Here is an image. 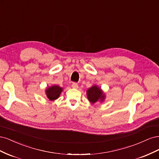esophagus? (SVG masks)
Returning <instances> with one entry per match:
<instances>
[{"label": "esophagus", "mask_w": 159, "mask_h": 159, "mask_svg": "<svg viewBox=\"0 0 159 159\" xmlns=\"http://www.w3.org/2000/svg\"><path fill=\"white\" fill-rule=\"evenodd\" d=\"M71 86H72V88H78V84L75 83V82H74L73 84H72Z\"/></svg>", "instance_id": "obj_1"}]
</instances>
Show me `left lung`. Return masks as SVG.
Listing matches in <instances>:
<instances>
[{"label": "left lung", "mask_w": 159, "mask_h": 159, "mask_svg": "<svg viewBox=\"0 0 159 159\" xmlns=\"http://www.w3.org/2000/svg\"><path fill=\"white\" fill-rule=\"evenodd\" d=\"M87 95L89 102L93 103L98 102L99 99H101V101L102 102L105 98L102 91L96 85L92 86V87L88 90Z\"/></svg>", "instance_id": "left-lung-1"}]
</instances>
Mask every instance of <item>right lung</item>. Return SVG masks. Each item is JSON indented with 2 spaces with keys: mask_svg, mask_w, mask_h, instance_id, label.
<instances>
[{
  "mask_svg": "<svg viewBox=\"0 0 159 159\" xmlns=\"http://www.w3.org/2000/svg\"><path fill=\"white\" fill-rule=\"evenodd\" d=\"M62 91V88L57 85H54L48 88L46 91V95L48 98L50 100H55L59 97L61 92Z\"/></svg>",
  "mask_w": 159,
  "mask_h": 159,
  "instance_id": "obj_1",
  "label": "right lung"
}]
</instances>
